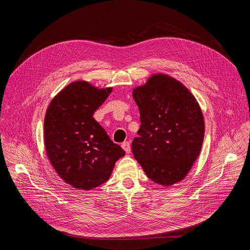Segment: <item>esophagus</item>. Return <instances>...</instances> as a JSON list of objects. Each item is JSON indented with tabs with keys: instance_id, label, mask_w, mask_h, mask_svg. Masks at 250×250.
<instances>
[{
	"instance_id": "1",
	"label": "esophagus",
	"mask_w": 250,
	"mask_h": 250,
	"mask_svg": "<svg viewBox=\"0 0 250 250\" xmlns=\"http://www.w3.org/2000/svg\"><path fill=\"white\" fill-rule=\"evenodd\" d=\"M122 147L124 148V150H125L126 153H129V152H130V144H129L128 141H125V142H123Z\"/></svg>"
}]
</instances>
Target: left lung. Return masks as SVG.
<instances>
[{"label": "left lung", "mask_w": 250, "mask_h": 250, "mask_svg": "<svg viewBox=\"0 0 250 250\" xmlns=\"http://www.w3.org/2000/svg\"><path fill=\"white\" fill-rule=\"evenodd\" d=\"M140 127L131 149L149 179L162 186L182 181L203 146L205 121L194 95L180 81L153 74L132 90Z\"/></svg>", "instance_id": "1"}]
</instances>
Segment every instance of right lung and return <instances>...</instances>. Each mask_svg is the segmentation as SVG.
I'll return each instance as SVG.
<instances>
[{"mask_svg": "<svg viewBox=\"0 0 250 250\" xmlns=\"http://www.w3.org/2000/svg\"><path fill=\"white\" fill-rule=\"evenodd\" d=\"M112 91L75 81L62 89L47 108V157L61 179L76 189L88 191L108 181L117 160L125 156L124 149L93 118Z\"/></svg>", "mask_w": 250, "mask_h": 250, "instance_id": "right-lung-1", "label": "right lung"}]
</instances>
